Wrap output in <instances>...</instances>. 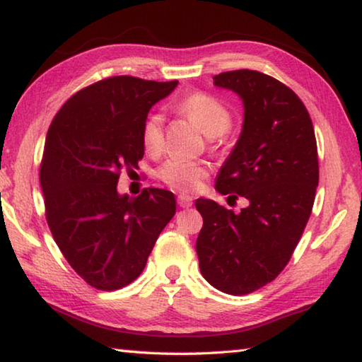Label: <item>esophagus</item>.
<instances>
[{
	"label": "esophagus",
	"instance_id": "1",
	"mask_svg": "<svg viewBox=\"0 0 362 362\" xmlns=\"http://www.w3.org/2000/svg\"><path fill=\"white\" fill-rule=\"evenodd\" d=\"M177 203H179V206L183 207V209H187V207L193 204V198L185 193H180L179 196H177Z\"/></svg>",
	"mask_w": 362,
	"mask_h": 362
}]
</instances>
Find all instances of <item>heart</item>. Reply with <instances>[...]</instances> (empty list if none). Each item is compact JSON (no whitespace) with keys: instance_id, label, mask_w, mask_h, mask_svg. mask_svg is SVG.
Returning <instances> with one entry per match:
<instances>
[{"instance_id":"1","label":"heart","mask_w":362,"mask_h":362,"mask_svg":"<svg viewBox=\"0 0 362 362\" xmlns=\"http://www.w3.org/2000/svg\"><path fill=\"white\" fill-rule=\"evenodd\" d=\"M175 110L192 119L196 126L211 137V144L218 146L228 132L231 115L228 107L204 90H193L175 102ZM142 144L148 153H158L163 146V119L158 113L145 118L142 126ZM209 175L207 166L187 159H169L158 170V179L179 192H193L199 188Z\"/></svg>"}]
</instances>
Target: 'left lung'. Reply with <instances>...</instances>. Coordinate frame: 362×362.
<instances>
[{
    "instance_id": "1",
    "label": "left lung",
    "mask_w": 362,
    "mask_h": 362,
    "mask_svg": "<svg viewBox=\"0 0 362 362\" xmlns=\"http://www.w3.org/2000/svg\"><path fill=\"white\" fill-rule=\"evenodd\" d=\"M214 84L244 103L241 136L216 189L228 198L240 194L249 206L235 214L216 201L196 199L203 216L196 254L207 283L246 296L283 272L302 238L320 182L317 146L308 110L278 79L233 70L214 76Z\"/></svg>"
}]
</instances>
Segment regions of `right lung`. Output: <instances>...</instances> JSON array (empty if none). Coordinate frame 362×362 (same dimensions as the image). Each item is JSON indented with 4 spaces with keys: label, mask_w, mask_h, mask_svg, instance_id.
Returning <instances> with one entry per match:
<instances>
[{
    "label": "right lung",
    "mask_w": 362,
    "mask_h": 362,
    "mask_svg": "<svg viewBox=\"0 0 362 362\" xmlns=\"http://www.w3.org/2000/svg\"><path fill=\"white\" fill-rule=\"evenodd\" d=\"M177 81L112 76L66 100L49 126L40 182L46 220L70 267L89 286L116 291L140 276L175 196L145 188L119 194L121 170L144 158L142 126Z\"/></svg>",
    "instance_id": "add662e5"
}]
</instances>
